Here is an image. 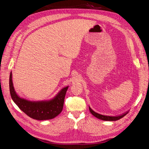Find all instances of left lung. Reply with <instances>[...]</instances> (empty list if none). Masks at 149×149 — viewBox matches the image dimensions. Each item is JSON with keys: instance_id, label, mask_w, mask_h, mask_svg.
Here are the masks:
<instances>
[{"instance_id": "1", "label": "left lung", "mask_w": 149, "mask_h": 149, "mask_svg": "<svg viewBox=\"0 0 149 149\" xmlns=\"http://www.w3.org/2000/svg\"><path fill=\"white\" fill-rule=\"evenodd\" d=\"M89 110L90 113H92L94 116H95L96 118H97L100 119H102L103 120V121H117L118 119H120L121 118H123L124 116H126V115L128 113V111L124 113L121 115H120V116H104V115H102V114H98L97 113L95 112L94 111L90 108V107H89Z\"/></svg>"}]
</instances>
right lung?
I'll use <instances>...</instances> for the list:
<instances>
[{"label":"right lung","instance_id":"1","mask_svg":"<svg viewBox=\"0 0 149 149\" xmlns=\"http://www.w3.org/2000/svg\"><path fill=\"white\" fill-rule=\"evenodd\" d=\"M69 87L62 88L56 97L49 101L30 102L18 97L14 90L12 74L9 79V88L11 97L22 111L28 116L36 120H47L55 118L63 109L64 98Z\"/></svg>","mask_w":149,"mask_h":149}]
</instances>
